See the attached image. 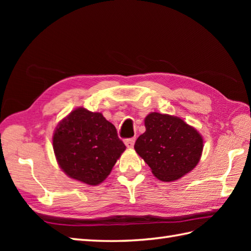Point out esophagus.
I'll list each match as a JSON object with an SVG mask.
<instances>
[{"instance_id":"34e87169","label":"esophagus","mask_w":251,"mask_h":251,"mask_svg":"<svg viewBox=\"0 0 251 251\" xmlns=\"http://www.w3.org/2000/svg\"><path fill=\"white\" fill-rule=\"evenodd\" d=\"M136 138H128V139H125V145L127 148H132L135 145Z\"/></svg>"}]
</instances>
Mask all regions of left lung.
I'll list each match as a JSON object with an SVG mask.
<instances>
[{"label": "left lung", "mask_w": 251, "mask_h": 251, "mask_svg": "<svg viewBox=\"0 0 251 251\" xmlns=\"http://www.w3.org/2000/svg\"><path fill=\"white\" fill-rule=\"evenodd\" d=\"M145 125L135 150L157 179L177 180L200 162L202 138L180 117L153 112L146 117Z\"/></svg>", "instance_id": "obj_1"}]
</instances>
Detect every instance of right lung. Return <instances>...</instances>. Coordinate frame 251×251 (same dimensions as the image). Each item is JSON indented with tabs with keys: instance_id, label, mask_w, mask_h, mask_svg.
<instances>
[{
	"instance_id": "right-lung-1",
	"label": "right lung",
	"mask_w": 251,
	"mask_h": 251,
	"mask_svg": "<svg viewBox=\"0 0 251 251\" xmlns=\"http://www.w3.org/2000/svg\"><path fill=\"white\" fill-rule=\"evenodd\" d=\"M52 146L63 172L89 185L102 182L126 149L112 123L84 108L73 110L58 124Z\"/></svg>"
}]
</instances>
